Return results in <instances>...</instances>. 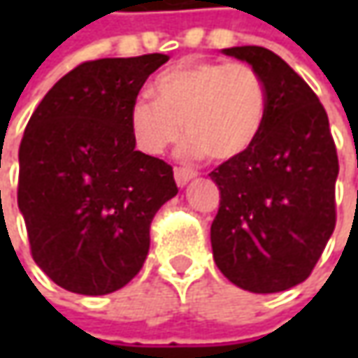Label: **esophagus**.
<instances>
[{
	"label": "esophagus",
	"mask_w": 358,
	"mask_h": 358,
	"mask_svg": "<svg viewBox=\"0 0 358 358\" xmlns=\"http://www.w3.org/2000/svg\"><path fill=\"white\" fill-rule=\"evenodd\" d=\"M173 175H175V183L179 187H185L197 173L191 171V169H185V167H175V171H173Z\"/></svg>",
	"instance_id": "obj_1"
}]
</instances>
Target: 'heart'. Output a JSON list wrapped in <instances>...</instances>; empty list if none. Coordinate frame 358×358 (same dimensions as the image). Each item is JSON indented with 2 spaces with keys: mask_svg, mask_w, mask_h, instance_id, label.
<instances>
[{
  "mask_svg": "<svg viewBox=\"0 0 358 358\" xmlns=\"http://www.w3.org/2000/svg\"><path fill=\"white\" fill-rule=\"evenodd\" d=\"M151 97H137L129 111L131 133L147 155H161L181 137V153L217 163L245 155L267 115V87L247 63L185 59L161 71Z\"/></svg>",
  "mask_w": 358,
  "mask_h": 358,
  "instance_id": "b5f03b06",
  "label": "heart"
}]
</instances>
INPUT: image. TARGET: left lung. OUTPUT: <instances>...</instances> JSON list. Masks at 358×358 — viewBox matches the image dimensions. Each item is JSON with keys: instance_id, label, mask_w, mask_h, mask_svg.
Instances as JSON below:
<instances>
[{"instance_id": "left-lung-1", "label": "left lung", "mask_w": 358, "mask_h": 358, "mask_svg": "<svg viewBox=\"0 0 358 358\" xmlns=\"http://www.w3.org/2000/svg\"><path fill=\"white\" fill-rule=\"evenodd\" d=\"M267 87L253 147L209 173L219 187L211 245L219 271L251 293L303 282L335 231L337 147L323 103L281 57L259 45L223 49Z\"/></svg>"}]
</instances>
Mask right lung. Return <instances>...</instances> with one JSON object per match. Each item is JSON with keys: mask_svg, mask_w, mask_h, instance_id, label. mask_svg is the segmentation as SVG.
I'll use <instances>...</instances> for the list:
<instances>
[{"mask_svg": "<svg viewBox=\"0 0 358 358\" xmlns=\"http://www.w3.org/2000/svg\"><path fill=\"white\" fill-rule=\"evenodd\" d=\"M163 53L85 62L37 105L20 145L17 205L55 285L113 293L141 271L149 227L177 195L173 167L135 151L129 111Z\"/></svg>", "mask_w": 358, "mask_h": 358, "instance_id": "1", "label": "right lung"}]
</instances>
